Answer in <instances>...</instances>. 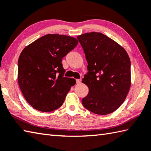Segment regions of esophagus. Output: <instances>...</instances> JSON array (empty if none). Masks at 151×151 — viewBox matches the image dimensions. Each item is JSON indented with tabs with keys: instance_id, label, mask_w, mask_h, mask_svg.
Instances as JSON below:
<instances>
[{
	"instance_id": "esophagus-1",
	"label": "esophagus",
	"mask_w": 151,
	"mask_h": 151,
	"mask_svg": "<svg viewBox=\"0 0 151 151\" xmlns=\"http://www.w3.org/2000/svg\"><path fill=\"white\" fill-rule=\"evenodd\" d=\"M76 83H77V84L81 83V79H76Z\"/></svg>"
}]
</instances>
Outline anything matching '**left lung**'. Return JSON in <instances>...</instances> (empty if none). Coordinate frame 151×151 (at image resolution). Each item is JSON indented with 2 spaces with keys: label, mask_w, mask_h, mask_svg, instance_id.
I'll list each match as a JSON object with an SVG mask.
<instances>
[{
  "label": "left lung",
  "mask_w": 151,
  "mask_h": 151,
  "mask_svg": "<svg viewBox=\"0 0 151 151\" xmlns=\"http://www.w3.org/2000/svg\"><path fill=\"white\" fill-rule=\"evenodd\" d=\"M77 39L88 70L82 82L89 92L82 104L94 114H111L124 102L130 88L129 57L124 48L102 33H86Z\"/></svg>",
  "instance_id": "left-lung-1"
}]
</instances>
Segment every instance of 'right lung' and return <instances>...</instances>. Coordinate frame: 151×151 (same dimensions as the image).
Segmentation results:
<instances>
[{"label": "right lung", "mask_w": 151, "mask_h": 151, "mask_svg": "<svg viewBox=\"0 0 151 151\" xmlns=\"http://www.w3.org/2000/svg\"><path fill=\"white\" fill-rule=\"evenodd\" d=\"M67 35L47 34L23 49L18 63V81L26 100L34 109L48 112L63 104L72 78L63 76L62 59L78 44Z\"/></svg>", "instance_id": "right-lung-1"}]
</instances>
